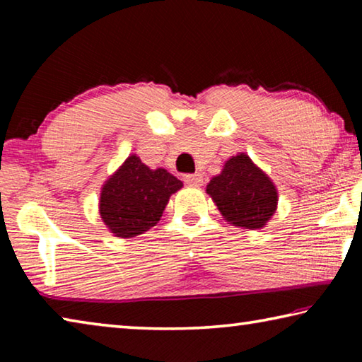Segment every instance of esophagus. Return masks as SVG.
Returning <instances> with one entry per match:
<instances>
[{
	"label": "esophagus",
	"instance_id": "esophagus-1",
	"mask_svg": "<svg viewBox=\"0 0 362 362\" xmlns=\"http://www.w3.org/2000/svg\"><path fill=\"white\" fill-rule=\"evenodd\" d=\"M185 182L189 187H201L203 185V175L201 174H188L185 175Z\"/></svg>",
	"mask_w": 362,
	"mask_h": 362
}]
</instances>
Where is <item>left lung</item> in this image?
<instances>
[{
	"instance_id": "obj_1",
	"label": "left lung",
	"mask_w": 362,
	"mask_h": 362,
	"mask_svg": "<svg viewBox=\"0 0 362 362\" xmlns=\"http://www.w3.org/2000/svg\"><path fill=\"white\" fill-rule=\"evenodd\" d=\"M206 192L226 222L246 230L263 228L276 212V187L246 153L231 156Z\"/></svg>"
}]
</instances>
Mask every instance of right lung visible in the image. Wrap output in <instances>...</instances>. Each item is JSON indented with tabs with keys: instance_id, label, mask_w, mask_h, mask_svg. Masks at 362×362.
<instances>
[{
	"instance_id": "add662e5",
	"label": "right lung",
	"mask_w": 362,
	"mask_h": 362,
	"mask_svg": "<svg viewBox=\"0 0 362 362\" xmlns=\"http://www.w3.org/2000/svg\"><path fill=\"white\" fill-rule=\"evenodd\" d=\"M182 187L166 169H150L139 156L131 155L103 183L100 217L115 236H139L159 222L170 194Z\"/></svg>"
}]
</instances>
